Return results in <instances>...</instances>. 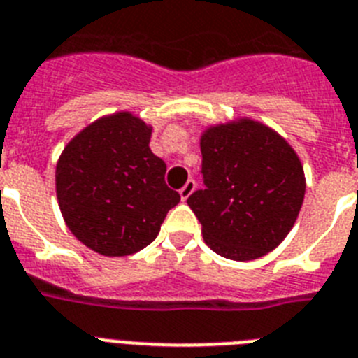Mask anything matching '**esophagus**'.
<instances>
[{
  "instance_id": "34e87169",
  "label": "esophagus",
  "mask_w": 358,
  "mask_h": 358,
  "mask_svg": "<svg viewBox=\"0 0 358 358\" xmlns=\"http://www.w3.org/2000/svg\"><path fill=\"white\" fill-rule=\"evenodd\" d=\"M194 190H195V181H194V179H188V181L185 182V186H182L181 190H179V195H181V199L182 201L188 199V197H190V195L194 194Z\"/></svg>"
}]
</instances>
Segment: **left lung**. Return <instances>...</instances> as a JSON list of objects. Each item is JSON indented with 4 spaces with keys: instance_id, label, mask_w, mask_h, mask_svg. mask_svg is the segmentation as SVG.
<instances>
[{
    "instance_id": "obj_1",
    "label": "left lung",
    "mask_w": 358,
    "mask_h": 358,
    "mask_svg": "<svg viewBox=\"0 0 358 358\" xmlns=\"http://www.w3.org/2000/svg\"><path fill=\"white\" fill-rule=\"evenodd\" d=\"M204 190L188 197L204 243L221 257L253 261L275 250L301 212L306 179L289 143L241 117L201 136Z\"/></svg>"
}]
</instances>
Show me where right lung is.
Returning a JSON list of instances; mask_svg holds the SVG:
<instances>
[{"label": "right lung", "mask_w": 358, "mask_h": 358, "mask_svg": "<svg viewBox=\"0 0 358 358\" xmlns=\"http://www.w3.org/2000/svg\"><path fill=\"white\" fill-rule=\"evenodd\" d=\"M152 127L130 112L105 115L61 152L56 194L78 241L106 257L139 252L157 237L181 197L164 182L166 164L150 150Z\"/></svg>", "instance_id": "add662e5"}]
</instances>
